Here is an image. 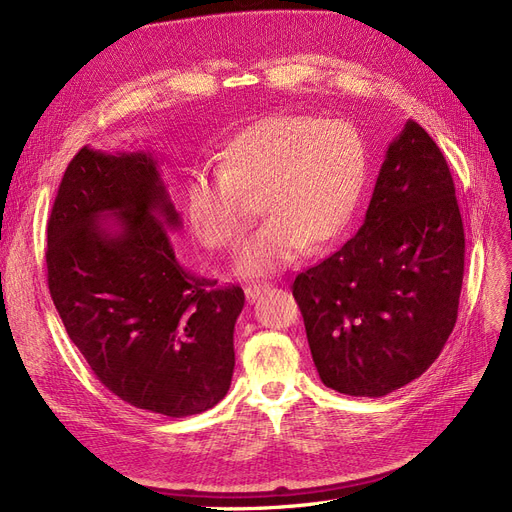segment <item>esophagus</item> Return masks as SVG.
Returning a JSON list of instances; mask_svg holds the SVG:
<instances>
[{
  "label": "esophagus",
  "mask_w": 512,
  "mask_h": 512,
  "mask_svg": "<svg viewBox=\"0 0 512 512\" xmlns=\"http://www.w3.org/2000/svg\"><path fill=\"white\" fill-rule=\"evenodd\" d=\"M267 290V286L265 284H252V286H247L245 288V297H247V301H250V303H254L258 297H260V294L262 292H265Z\"/></svg>",
  "instance_id": "34e87169"
}]
</instances>
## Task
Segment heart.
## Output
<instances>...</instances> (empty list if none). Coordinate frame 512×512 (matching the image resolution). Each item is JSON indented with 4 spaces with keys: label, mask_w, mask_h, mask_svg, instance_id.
<instances>
[{
    "label": "heart",
    "mask_w": 512,
    "mask_h": 512,
    "mask_svg": "<svg viewBox=\"0 0 512 512\" xmlns=\"http://www.w3.org/2000/svg\"><path fill=\"white\" fill-rule=\"evenodd\" d=\"M367 179V145L342 119L269 115L235 134L220 151V170H198L185 183L183 211L209 250L235 245L258 198L267 220L245 241L237 271L260 277L288 267L307 250L342 235Z\"/></svg>",
    "instance_id": "1"
}]
</instances>
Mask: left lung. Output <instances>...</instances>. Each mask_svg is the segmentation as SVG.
<instances>
[{"instance_id":"obj_1","label":"left lung","mask_w":512,"mask_h":512,"mask_svg":"<svg viewBox=\"0 0 512 512\" xmlns=\"http://www.w3.org/2000/svg\"><path fill=\"white\" fill-rule=\"evenodd\" d=\"M463 252L451 170L408 119L386 149L359 232L292 284L324 386L384 397L421 376L457 322Z\"/></svg>"}]
</instances>
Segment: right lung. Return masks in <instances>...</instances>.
<instances>
[{
  "instance_id": "add662e5",
  "label": "right lung",
  "mask_w": 512,
  "mask_h": 512,
  "mask_svg": "<svg viewBox=\"0 0 512 512\" xmlns=\"http://www.w3.org/2000/svg\"><path fill=\"white\" fill-rule=\"evenodd\" d=\"M181 228L153 151L83 147L46 226V271L61 322L98 380L130 406L200 414L230 389L239 286L185 269Z\"/></svg>"
}]
</instances>
